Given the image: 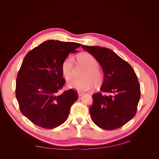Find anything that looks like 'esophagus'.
<instances>
[{
  "label": "esophagus",
  "mask_w": 159,
  "mask_h": 159,
  "mask_svg": "<svg viewBox=\"0 0 159 159\" xmlns=\"http://www.w3.org/2000/svg\"><path fill=\"white\" fill-rule=\"evenodd\" d=\"M84 93L83 92H78V95H79V97H80V96H82L83 95H84Z\"/></svg>",
  "instance_id": "obj_1"
}]
</instances>
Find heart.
<instances>
[{
    "label": "heart",
    "instance_id": "b5f03b06",
    "mask_svg": "<svg viewBox=\"0 0 159 159\" xmlns=\"http://www.w3.org/2000/svg\"><path fill=\"white\" fill-rule=\"evenodd\" d=\"M79 62L87 67V70L84 74L82 80L73 79L68 82V86L71 88L76 89L79 91L85 92L90 89L95 85V81L99 83L101 80V74L98 67V62L94 57L90 54L84 52L78 56ZM74 58L72 56H68L63 60L61 65V71L63 76L67 80L70 79L73 75Z\"/></svg>",
    "mask_w": 159,
    "mask_h": 159
}]
</instances>
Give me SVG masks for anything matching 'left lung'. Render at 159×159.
I'll use <instances>...</instances> for the list:
<instances>
[{
    "label": "left lung",
    "instance_id": "obj_1",
    "mask_svg": "<svg viewBox=\"0 0 159 159\" xmlns=\"http://www.w3.org/2000/svg\"><path fill=\"white\" fill-rule=\"evenodd\" d=\"M102 67L104 80L100 91L109 93L92 95L91 117L98 126L115 130L123 126L135 116L140 99V85L133 67L112 50L83 45Z\"/></svg>",
    "mask_w": 159,
    "mask_h": 159
}]
</instances>
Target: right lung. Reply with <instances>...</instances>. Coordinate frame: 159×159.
<instances>
[{
    "label": "right lung",
    "instance_id": "right-lung-1",
    "mask_svg": "<svg viewBox=\"0 0 159 159\" xmlns=\"http://www.w3.org/2000/svg\"><path fill=\"white\" fill-rule=\"evenodd\" d=\"M80 43L48 40L29 52L16 79V96L24 116L43 128H56L68 117L78 99L72 89L59 94L66 80L61 65Z\"/></svg>",
    "mask_w": 159,
    "mask_h": 159
}]
</instances>
